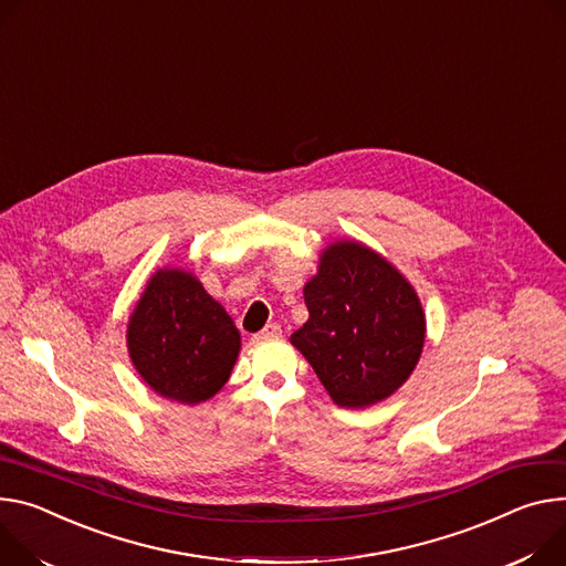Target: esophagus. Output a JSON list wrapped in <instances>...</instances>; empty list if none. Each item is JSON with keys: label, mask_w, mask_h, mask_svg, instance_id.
<instances>
[{"label": "esophagus", "mask_w": 566, "mask_h": 566, "mask_svg": "<svg viewBox=\"0 0 566 566\" xmlns=\"http://www.w3.org/2000/svg\"><path fill=\"white\" fill-rule=\"evenodd\" d=\"M280 334H282V327H280L277 323H271V325H266L260 334H256L254 338H256V340H260V338H273V336H280Z\"/></svg>", "instance_id": "1"}]
</instances>
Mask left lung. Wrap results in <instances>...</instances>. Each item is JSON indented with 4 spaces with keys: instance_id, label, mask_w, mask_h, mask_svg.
Returning <instances> with one entry per match:
<instances>
[{
    "instance_id": "obj_1",
    "label": "left lung",
    "mask_w": 566,
    "mask_h": 566,
    "mask_svg": "<svg viewBox=\"0 0 566 566\" xmlns=\"http://www.w3.org/2000/svg\"><path fill=\"white\" fill-rule=\"evenodd\" d=\"M306 323L291 334L332 401L368 408L413 375L427 338L420 295L384 254L340 239L321 250L304 284Z\"/></svg>"
}]
</instances>
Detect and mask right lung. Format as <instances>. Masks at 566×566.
<instances>
[{
  "mask_svg": "<svg viewBox=\"0 0 566 566\" xmlns=\"http://www.w3.org/2000/svg\"><path fill=\"white\" fill-rule=\"evenodd\" d=\"M137 375L160 397L196 406L230 379L241 334L200 280L165 266L153 273L126 329Z\"/></svg>",
  "mask_w": 566,
  "mask_h": 566,
  "instance_id": "right-lung-1",
  "label": "right lung"
}]
</instances>
